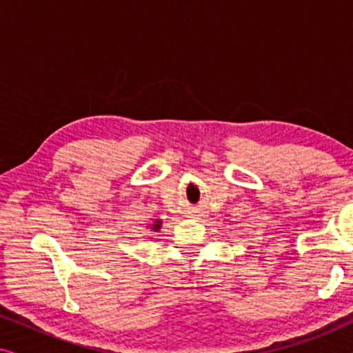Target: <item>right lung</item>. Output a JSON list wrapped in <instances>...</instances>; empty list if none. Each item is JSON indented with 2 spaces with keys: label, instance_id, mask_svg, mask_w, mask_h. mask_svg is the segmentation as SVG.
Wrapping results in <instances>:
<instances>
[{
  "label": "right lung",
  "instance_id": "obj_1",
  "mask_svg": "<svg viewBox=\"0 0 353 353\" xmlns=\"http://www.w3.org/2000/svg\"><path fill=\"white\" fill-rule=\"evenodd\" d=\"M148 226H149V228H151L152 231H156V233H157V231L161 230V226H162V220H154L152 223H148Z\"/></svg>",
  "mask_w": 353,
  "mask_h": 353
}]
</instances>
